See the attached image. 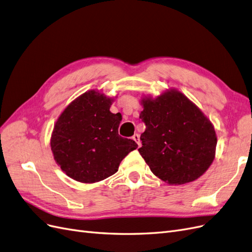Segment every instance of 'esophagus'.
<instances>
[{
	"instance_id": "esophagus-1",
	"label": "esophagus",
	"mask_w": 252,
	"mask_h": 252,
	"mask_svg": "<svg viewBox=\"0 0 252 252\" xmlns=\"http://www.w3.org/2000/svg\"><path fill=\"white\" fill-rule=\"evenodd\" d=\"M132 139L135 141V143L139 145V147L141 146V141H140V135L138 134V133H134L133 134V136H132Z\"/></svg>"
}]
</instances>
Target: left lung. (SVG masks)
Masks as SVG:
<instances>
[{"label": "left lung", "mask_w": 252, "mask_h": 252, "mask_svg": "<svg viewBox=\"0 0 252 252\" xmlns=\"http://www.w3.org/2000/svg\"><path fill=\"white\" fill-rule=\"evenodd\" d=\"M140 155L155 175L168 184H185L200 178L211 165L217 135L210 121L177 90L155 100L143 98Z\"/></svg>", "instance_id": "1"}]
</instances>
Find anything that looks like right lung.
I'll use <instances>...</instances> for the list:
<instances>
[{"label":"right lung","mask_w":252,"mask_h":252,"mask_svg":"<svg viewBox=\"0 0 252 252\" xmlns=\"http://www.w3.org/2000/svg\"><path fill=\"white\" fill-rule=\"evenodd\" d=\"M110 105L111 98L90 90L67 106L53 128V157L75 181L94 183L110 177L138 148L133 140L119 134L122 118L110 112Z\"/></svg>","instance_id":"right-lung-1"}]
</instances>
